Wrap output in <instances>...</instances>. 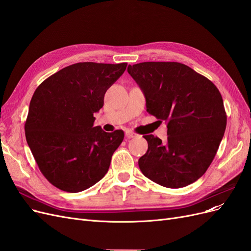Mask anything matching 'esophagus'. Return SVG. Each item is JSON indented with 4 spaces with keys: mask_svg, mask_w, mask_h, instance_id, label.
Returning a JSON list of instances; mask_svg holds the SVG:
<instances>
[{
    "mask_svg": "<svg viewBox=\"0 0 251 251\" xmlns=\"http://www.w3.org/2000/svg\"><path fill=\"white\" fill-rule=\"evenodd\" d=\"M137 134L136 133H134V132H132V131H130V130H127V131H126V138H135V137H137Z\"/></svg>",
    "mask_w": 251,
    "mask_h": 251,
    "instance_id": "34e87169",
    "label": "esophagus"
}]
</instances>
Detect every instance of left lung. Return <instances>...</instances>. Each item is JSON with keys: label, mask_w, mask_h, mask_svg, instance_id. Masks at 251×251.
I'll use <instances>...</instances> for the list:
<instances>
[{"label": "left lung", "mask_w": 251, "mask_h": 251, "mask_svg": "<svg viewBox=\"0 0 251 251\" xmlns=\"http://www.w3.org/2000/svg\"><path fill=\"white\" fill-rule=\"evenodd\" d=\"M127 72L146 96L147 111L168 123V140L144 135L149 148L138 160L150 180L170 188L202 177L214 160L226 128L221 93L208 78L186 65L146 62Z\"/></svg>", "instance_id": "obj_1"}]
</instances>
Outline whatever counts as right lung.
I'll return each mask as SVG.
<instances>
[{
  "mask_svg": "<svg viewBox=\"0 0 251 251\" xmlns=\"http://www.w3.org/2000/svg\"><path fill=\"white\" fill-rule=\"evenodd\" d=\"M127 64L77 63L51 75L36 88L25 123L28 146L52 185L78 193L104 177L124 131L94 126V113Z\"/></svg>",
  "mask_w": 251,
  "mask_h": 251,
  "instance_id": "1",
  "label": "right lung"
}]
</instances>
